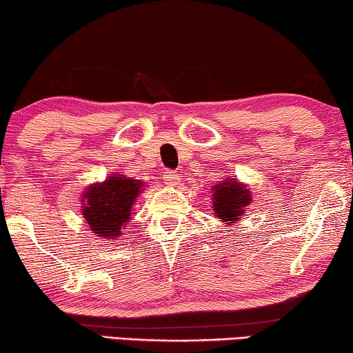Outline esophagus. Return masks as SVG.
I'll list each match as a JSON object with an SVG mask.
<instances>
[{
  "mask_svg": "<svg viewBox=\"0 0 353 353\" xmlns=\"http://www.w3.org/2000/svg\"><path fill=\"white\" fill-rule=\"evenodd\" d=\"M163 183H165L167 186H176L180 185V176H178L175 172L167 170L163 172Z\"/></svg>",
  "mask_w": 353,
  "mask_h": 353,
  "instance_id": "34e87169",
  "label": "esophagus"
}]
</instances>
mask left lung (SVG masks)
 Instances as JSON below:
<instances>
[{
    "mask_svg": "<svg viewBox=\"0 0 353 353\" xmlns=\"http://www.w3.org/2000/svg\"><path fill=\"white\" fill-rule=\"evenodd\" d=\"M212 190V212L223 223H236L245 214L248 205L252 204V194L245 186L234 178H223Z\"/></svg>",
    "mask_w": 353,
    "mask_h": 353,
    "instance_id": "8db88e82",
    "label": "left lung"
}]
</instances>
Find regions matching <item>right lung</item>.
I'll return each mask as SVG.
<instances>
[{
	"mask_svg": "<svg viewBox=\"0 0 353 353\" xmlns=\"http://www.w3.org/2000/svg\"><path fill=\"white\" fill-rule=\"evenodd\" d=\"M144 183L125 175L105 178L103 183H93L81 192V215L96 236L115 239L132 219V209L141 194Z\"/></svg>",
	"mask_w": 353,
	"mask_h": 353,
	"instance_id": "right-lung-1",
	"label": "right lung"
}]
</instances>
